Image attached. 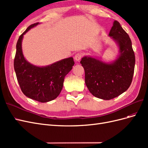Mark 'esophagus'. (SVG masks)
<instances>
[{
  "instance_id": "esophagus-1",
  "label": "esophagus",
  "mask_w": 148,
  "mask_h": 148,
  "mask_svg": "<svg viewBox=\"0 0 148 148\" xmlns=\"http://www.w3.org/2000/svg\"><path fill=\"white\" fill-rule=\"evenodd\" d=\"M82 57V53H77L74 57V59L76 62H79L81 59V58Z\"/></svg>"
}]
</instances>
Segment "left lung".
<instances>
[{
    "mask_svg": "<svg viewBox=\"0 0 148 148\" xmlns=\"http://www.w3.org/2000/svg\"><path fill=\"white\" fill-rule=\"evenodd\" d=\"M108 36L119 49L115 59L105 62L99 58L85 56L80 64L85 71V83L92 95L110 100L126 91L132 82L135 57L131 39L120 24L115 20Z\"/></svg>",
    "mask_w": 148,
    "mask_h": 148,
    "instance_id": "1",
    "label": "left lung"
}]
</instances>
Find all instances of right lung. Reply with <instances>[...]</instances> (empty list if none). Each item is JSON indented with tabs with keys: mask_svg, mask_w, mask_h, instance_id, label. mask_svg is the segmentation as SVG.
<instances>
[{
	"mask_svg": "<svg viewBox=\"0 0 148 148\" xmlns=\"http://www.w3.org/2000/svg\"><path fill=\"white\" fill-rule=\"evenodd\" d=\"M39 23L30 25L19 37L16 43L14 69L18 82L24 95L33 100L47 102L55 99L60 93L65 76L75 64L73 57L66 58L46 66L31 64L22 50L23 36Z\"/></svg>",
	"mask_w": 148,
	"mask_h": 148,
	"instance_id": "add662e5",
	"label": "right lung"
}]
</instances>
